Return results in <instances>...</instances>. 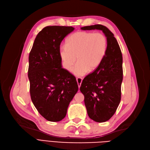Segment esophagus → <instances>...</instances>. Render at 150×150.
I'll return each instance as SVG.
<instances>
[{
    "instance_id": "obj_1",
    "label": "esophagus",
    "mask_w": 150,
    "mask_h": 150,
    "mask_svg": "<svg viewBox=\"0 0 150 150\" xmlns=\"http://www.w3.org/2000/svg\"><path fill=\"white\" fill-rule=\"evenodd\" d=\"M76 81H77V83H78V87L79 88L81 85V83H82V78H76Z\"/></svg>"
}]
</instances>
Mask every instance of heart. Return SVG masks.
<instances>
[{"mask_svg":"<svg viewBox=\"0 0 150 150\" xmlns=\"http://www.w3.org/2000/svg\"><path fill=\"white\" fill-rule=\"evenodd\" d=\"M108 49V40L101 33L78 31L66 39V46L59 49V56L63 66L71 71L77 61L73 72L83 76L89 71H96L105 57Z\"/></svg>","mask_w":150,"mask_h":150,"instance_id":"1","label":"heart"}]
</instances>
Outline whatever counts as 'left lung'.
I'll use <instances>...</instances> for the list:
<instances>
[{
    "mask_svg": "<svg viewBox=\"0 0 150 150\" xmlns=\"http://www.w3.org/2000/svg\"><path fill=\"white\" fill-rule=\"evenodd\" d=\"M82 30H101L108 40V49L101 65L83 80L80 91L91 119L103 122L115 114L121 101L122 56L114 34L100 24L85 26Z\"/></svg>",
    "mask_w": 150,
    "mask_h": 150,
    "instance_id": "obj_1",
    "label": "left lung"
}]
</instances>
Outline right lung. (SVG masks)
Masks as SVG:
<instances>
[{
    "label": "right lung",
    "instance_id": "1",
    "mask_svg": "<svg viewBox=\"0 0 150 150\" xmlns=\"http://www.w3.org/2000/svg\"><path fill=\"white\" fill-rule=\"evenodd\" d=\"M70 26H47L34 40L29 56L28 78L31 100L40 115L49 121L64 119L78 92L75 77L62 67L60 45L74 30Z\"/></svg>",
    "mask_w": 150,
    "mask_h": 150
}]
</instances>
